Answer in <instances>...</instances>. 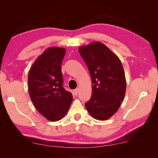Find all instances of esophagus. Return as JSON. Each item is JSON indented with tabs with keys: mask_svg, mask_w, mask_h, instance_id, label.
<instances>
[{
	"mask_svg": "<svg viewBox=\"0 0 158 158\" xmlns=\"http://www.w3.org/2000/svg\"><path fill=\"white\" fill-rule=\"evenodd\" d=\"M78 92H79V89H78V88H77V89H74V90H73L74 94H75V95H77V93H78Z\"/></svg>",
	"mask_w": 158,
	"mask_h": 158,
	"instance_id": "esophagus-1",
	"label": "esophagus"
}]
</instances>
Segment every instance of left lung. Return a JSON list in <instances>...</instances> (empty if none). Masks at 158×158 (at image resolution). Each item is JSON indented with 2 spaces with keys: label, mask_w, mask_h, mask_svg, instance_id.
I'll return each mask as SVG.
<instances>
[{
  "label": "left lung",
  "mask_w": 158,
  "mask_h": 158,
  "mask_svg": "<svg viewBox=\"0 0 158 158\" xmlns=\"http://www.w3.org/2000/svg\"><path fill=\"white\" fill-rule=\"evenodd\" d=\"M91 75L92 93L85 104L88 113L98 120H106L119 109L126 89L125 73L119 58L100 42L79 48Z\"/></svg>",
  "instance_id": "left-lung-1"
}]
</instances>
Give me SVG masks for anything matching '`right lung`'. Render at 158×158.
Segmentation results:
<instances>
[{
	"instance_id": "right-lung-1",
	"label": "right lung",
	"mask_w": 158,
	"mask_h": 158,
	"mask_svg": "<svg viewBox=\"0 0 158 158\" xmlns=\"http://www.w3.org/2000/svg\"><path fill=\"white\" fill-rule=\"evenodd\" d=\"M65 53L64 48H48L33 63L28 77L33 105L52 122L64 117L73 101L72 94L63 88L61 64Z\"/></svg>"
}]
</instances>
